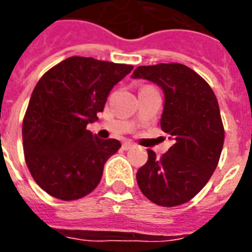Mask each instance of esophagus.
Instances as JSON below:
<instances>
[{"instance_id": "34e87169", "label": "esophagus", "mask_w": 252, "mask_h": 252, "mask_svg": "<svg viewBox=\"0 0 252 252\" xmlns=\"http://www.w3.org/2000/svg\"><path fill=\"white\" fill-rule=\"evenodd\" d=\"M134 144L130 143V141H126V143L123 144V149H126V151H128V149H130V148H133Z\"/></svg>"}]
</instances>
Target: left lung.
<instances>
[{
  "mask_svg": "<svg viewBox=\"0 0 252 252\" xmlns=\"http://www.w3.org/2000/svg\"><path fill=\"white\" fill-rule=\"evenodd\" d=\"M132 78L162 88L161 128L174 141L160 158L148 149L147 164L136 174L139 188L156 205H182L198 194L220 161L224 129L218 100L205 79L180 63L140 66Z\"/></svg>",
  "mask_w": 252,
  "mask_h": 252,
  "instance_id": "left-lung-1",
  "label": "left lung"
}]
</instances>
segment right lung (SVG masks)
<instances>
[{
    "label": "right lung",
    "instance_id": "1",
    "mask_svg": "<svg viewBox=\"0 0 252 252\" xmlns=\"http://www.w3.org/2000/svg\"><path fill=\"white\" fill-rule=\"evenodd\" d=\"M133 66L71 57L50 68L32 94L22 124L26 165L46 193L74 201L91 193L105 161L122 147L87 129L113 86Z\"/></svg>",
    "mask_w": 252,
    "mask_h": 252
}]
</instances>
